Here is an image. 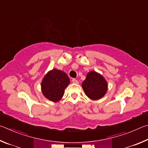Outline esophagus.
Returning <instances> with one entry per match:
<instances>
[{
    "label": "esophagus",
    "instance_id": "esophagus-1",
    "mask_svg": "<svg viewBox=\"0 0 148 148\" xmlns=\"http://www.w3.org/2000/svg\"><path fill=\"white\" fill-rule=\"evenodd\" d=\"M72 82H73V83H75V84H78L79 83L78 81H77V80L75 79H72Z\"/></svg>",
    "mask_w": 148,
    "mask_h": 148
}]
</instances>
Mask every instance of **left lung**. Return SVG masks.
<instances>
[{"mask_svg":"<svg viewBox=\"0 0 148 148\" xmlns=\"http://www.w3.org/2000/svg\"><path fill=\"white\" fill-rule=\"evenodd\" d=\"M85 94L90 99L97 100L104 96L107 90V82L102 75L90 71L82 84Z\"/></svg>","mask_w":148,"mask_h":148,"instance_id":"1","label":"left lung"}]
</instances>
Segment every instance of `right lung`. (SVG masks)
Wrapping results in <instances>:
<instances>
[{
	"label": "right lung",
	"mask_w": 148,
	"mask_h": 148,
	"mask_svg": "<svg viewBox=\"0 0 148 148\" xmlns=\"http://www.w3.org/2000/svg\"><path fill=\"white\" fill-rule=\"evenodd\" d=\"M69 82L68 76L64 71L54 69L44 77L41 82L43 94L51 101H58L63 97Z\"/></svg>",
	"instance_id": "add662e5"
}]
</instances>
